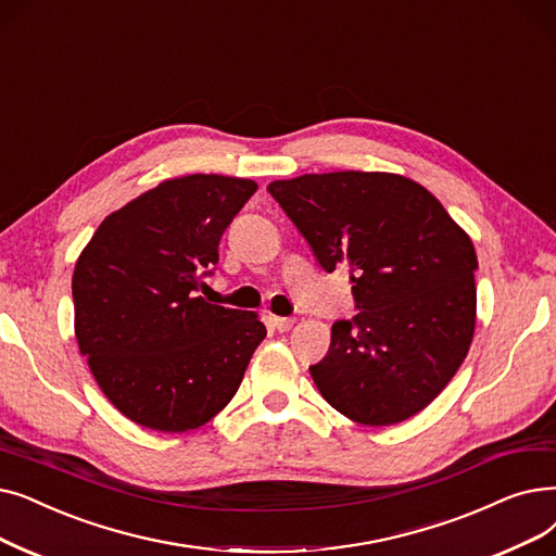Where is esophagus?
Returning <instances> with one entry per match:
<instances>
[{
    "instance_id": "34e87169",
    "label": "esophagus",
    "mask_w": 556,
    "mask_h": 556,
    "mask_svg": "<svg viewBox=\"0 0 556 556\" xmlns=\"http://www.w3.org/2000/svg\"><path fill=\"white\" fill-rule=\"evenodd\" d=\"M273 325H275V329H277V331H288V329H293L295 318H281V316H275V318H273Z\"/></svg>"
}]
</instances>
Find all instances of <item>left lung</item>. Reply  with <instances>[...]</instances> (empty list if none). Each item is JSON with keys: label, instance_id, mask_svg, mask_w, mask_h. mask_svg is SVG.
<instances>
[{"label": "left lung", "instance_id": "8db88e82", "mask_svg": "<svg viewBox=\"0 0 556 556\" xmlns=\"http://www.w3.org/2000/svg\"><path fill=\"white\" fill-rule=\"evenodd\" d=\"M270 195L327 273L348 263L358 313L331 327L311 377L345 418L395 425L437 397L475 333L470 236L420 184L391 173L279 179Z\"/></svg>", "mask_w": 556, "mask_h": 556}]
</instances>
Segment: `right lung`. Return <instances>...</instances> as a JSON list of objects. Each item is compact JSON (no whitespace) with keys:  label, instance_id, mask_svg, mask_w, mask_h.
<instances>
[{"label":"right lung","instance_id":"add662e5","mask_svg":"<svg viewBox=\"0 0 556 556\" xmlns=\"http://www.w3.org/2000/svg\"><path fill=\"white\" fill-rule=\"evenodd\" d=\"M252 179L188 175L142 192L92 233L72 275L75 333L102 393L165 433L206 425L265 338L254 311L198 295Z\"/></svg>","mask_w":556,"mask_h":556}]
</instances>
